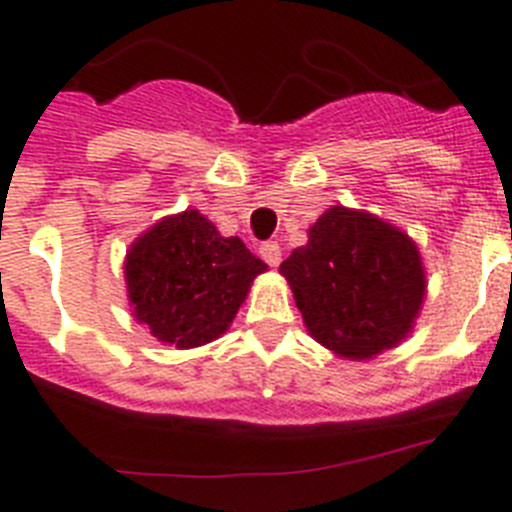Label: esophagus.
<instances>
[{
  "mask_svg": "<svg viewBox=\"0 0 512 512\" xmlns=\"http://www.w3.org/2000/svg\"><path fill=\"white\" fill-rule=\"evenodd\" d=\"M261 259L266 261L269 266H279L281 264V246L276 241H266L261 246Z\"/></svg>",
  "mask_w": 512,
  "mask_h": 512,
  "instance_id": "1",
  "label": "esophagus"
}]
</instances>
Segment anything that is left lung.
<instances>
[{"label":"left lung","instance_id":"obj_1","mask_svg":"<svg viewBox=\"0 0 512 512\" xmlns=\"http://www.w3.org/2000/svg\"><path fill=\"white\" fill-rule=\"evenodd\" d=\"M279 274L304 327L342 360H373L401 345L421 312L426 271L409 233L365 210L332 205L309 225Z\"/></svg>","mask_w":512,"mask_h":512}]
</instances>
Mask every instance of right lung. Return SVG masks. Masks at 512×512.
I'll use <instances>...</instances> for the list:
<instances>
[{
    "label": "right lung",
    "mask_w": 512,
    "mask_h": 512,
    "mask_svg": "<svg viewBox=\"0 0 512 512\" xmlns=\"http://www.w3.org/2000/svg\"><path fill=\"white\" fill-rule=\"evenodd\" d=\"M266 264L238 236L225 238L200 210L164 215L124 259L134 320L164 345L190 350L228 332Z\"/></svg>",
    "instance_id": "obj_1"
}]
</instances>
